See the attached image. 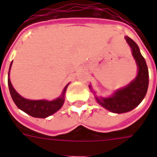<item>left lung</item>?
<instances>
[{"instance_id":"obj_1","label":"left lung","mask_w":157,"mask_h":157,"mask_svg":"<svg viewBox=\"0 0 157 157\" xmlns=\"http://www.w3.org/2000/svg\"><path fill=\"white\" fill-rule=\"evenodd\" d=\"M125 39L131 48L132 55L138 66L137 76L128 86L116 91L109 98L95 97L100 105L115 113H127L137 107L146 95L149 85L148 68L145 59L140 52L138 45L128 36L125 37ZM89 87L92 90L91 86Z\"/></svg>"}]
</instances>
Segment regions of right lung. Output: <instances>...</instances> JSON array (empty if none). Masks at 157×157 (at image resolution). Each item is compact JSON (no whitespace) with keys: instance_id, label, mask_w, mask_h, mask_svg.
Segmentation results:
<instances>
[{"instance_id":"1","label":"right lung","mask_w":157,"mask_h":157,"mask_svg":"<svg viewBox=\"0 0 157 157\" xmlns=\"http://www.w3.org/2000/svg\"><path fill=\"white\" fill-rule=\"evenodd\" d=\"M12 62L10 65V69L12 66ZM8 72V86L9 91L12 96L13 102H15L17 107L22 110L23 112L28 113L29 115L34 117V118H47L48 116L54 114L58 110L61 109V107L64 104L65 101V93L66 88L69 84L65 86V87L63 90L61 95L58 98L55 99L53 101H47V100H29L22 98L16 92V90L13 88L10 78H9Z\"/></svg>"}]
</instances>
